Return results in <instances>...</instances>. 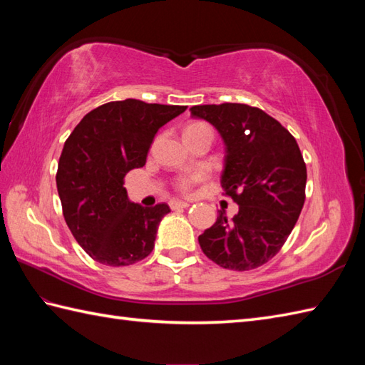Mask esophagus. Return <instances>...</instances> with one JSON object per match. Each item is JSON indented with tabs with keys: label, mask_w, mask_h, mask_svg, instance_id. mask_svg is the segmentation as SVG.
I'll return each mask as SVG.
<instances>
[{
	"label": "esophagus",
	"mask_w": 365,
	"mask_h": 365,
	"mask_svg": "<svg viewBox=\"0 0 365 365\" xmlns=\"http://www.w3.org/2000/svg\"><path fill=\"white\" fill-rule=\"evenodd\" d=\"M170 208L173 210H177V208H187L190 204L188 202H183V200H170Z\"/></svg>",
	"instance_id": "obj_1"
}]
</instances>
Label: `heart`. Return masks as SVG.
Segmentation results:
<instances>
[{
  "instance_id": "heart-1",
  "label": "heart",
  "mask_w": 365,
  "mask_h": 365,
  "mask_svg": "<svg viewBox=\"0 0 365 365\" xmlns=\"http://www.w3.org/2000/svg\"><path fill=\"white\" fill-rule=\"evenodd\" d=\"M202 130H210V127L205 125V123H202V122H192V123H190V125H187V128H185L183 136L197 133V131H202ZM202 178H204L202 173H195V174H190V175H183V177L178 178L177 187L180 188L182 191H188L192 187V185H195L196 182H199V180H202Z\"/></svg>"
}]
</instances>
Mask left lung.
Returning a JSON list of instances; mask_svg holds the SVG:
<instances>
[{
    "label": "left lung",
    "instance_id": "left-lung-1",
    "mask_svg": "<svg viewBox=\"0 0 365 365\" xmlns=\"http://www.w3.org/2000/svg\"><path fill=\"white\" fill-rule=\"evenodd\" d=\"M190 111L221 135L226 145L221 187L238 204L230 221L220 212L199 235V245L222 268H259L281 251L304 205L307 170L297 139L250 105H197Z\"/></svg>",
    "mask_w": 365,
    "mask_h": 365
}]
</instances>
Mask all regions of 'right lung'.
Here are the masks:
<instances>
[{"instance_id": "right-lung-1", "label": "right lung", "mask_w": 365, "mask_h": 365, "mask_svg": "<svg viewBox=\"0 0 365 365\" xmlns=\"http://www.w3.org/2000/svg\"><path fill=\"white\" fill-rule=\"evenodd\" d=\"M187 106L127 98L88 113L67 138L56 187L64 220L86 254L108 267L145 259L168 204L131 202L123 177L145 165L157 131Z\"/></svg>"}]
</instances>
